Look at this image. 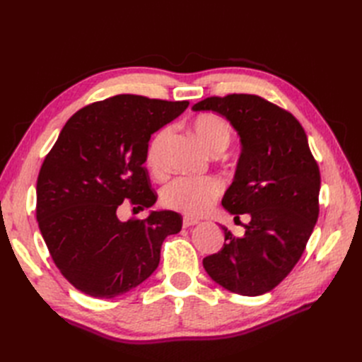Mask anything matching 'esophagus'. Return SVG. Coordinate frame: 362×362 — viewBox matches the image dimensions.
Masks as SVG:
<instances>
[{
	"instance_id": "esophagus-1",
	"label": "esophagus",
	"mask_w": 362,
	"mask_h": 362,
	"mask_svg": "<svg viewBox=\"0 0 362 362\" xmlns=\"http://www.w3.org/2000/svg\"><path fill=\"white\" fill-rule=\"evenodd\" d=\"M199 223V221L198 218H194V217H190V216H185L184 218H182V226L184 228H189V226H193V225H198Z\"/></svg>"
}]
</instances>
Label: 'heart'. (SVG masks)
Returning a JSON list of instances; mask_svg holds the SVG:
<instances>
[{"instance_id": "1", "label": "heart", "mask_w": 362, "mask_h": 362, "mask_svg": "<svg viewBox=\"0 0 362 362\" xmlns=\"http://www.w3.org/2000/svg\"><path fill=\"white\" fill-rule=\"evenodd\" d=\"M193 133L199 144L213 152L218 146H228L231 129L223 119L214 115H201L193 122ZM169 137V128H163L152 137L146 151V164L152 170L161 166L163 146ZM222 192V184L217 178H185L180 177L164 185L161 202L164 206L184 214L199 216L205 213Z\"/></svg>"}]
</instances>
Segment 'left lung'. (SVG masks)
<instances>
[{"instance_id":"left-lung-1","label":"left lung","mask_w":362,"mask_h":362,"mask_svg":"<svg viewBox=\"0 0 362 362\" xmlns=\"http://www.w3.org/2000/svg\"><path fill=\"white\" fill-rule=\"evenodd\" d=\"M193 112H214L237 131L242 152L222 205L249 214L242 237L225 233L223 247L202 264L218 286L242 296L275 288L302 257L319 217L320 172L302 125L257 95L213 96Z\"/></svg>"}]
</instances>
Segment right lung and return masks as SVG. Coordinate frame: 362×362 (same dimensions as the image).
Masks as SVG:
<instances>
[{"label":"right lung","mask_w":362,"mask_h":362,"mask_svg":"<svg viewBox=\"0 0 362 362\" xmlns=\"http://www.w3.org/2000/svg\"><path fill=\"white\" fill-rule=\"evenodd\" d=\"M187 107L116 95L81 108L62 128L39 172L36 216L54 262L76 290L112 299L136 288L158 267L163 240L181 231L175 211L120 221L117 208L156 204L144 168L149 140Z\"/></svg>","instance_id":"obj_1"}]
</instances>
